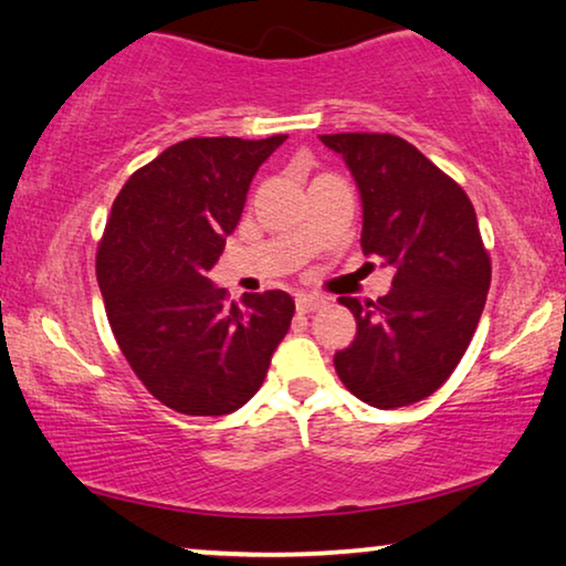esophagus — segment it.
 I'll return each instance as SVG.
<instances>
[{
    "mask_svg": "<svg viewBox=\"0 0 566 566\" xmlns=\"http://www.w3.org/2000/svg\"><path fill=\"white\" fill-rule=\"evenodd\" d=\"M321 307H326V300L318 297V295H297V311L300 313H315L321 311Z\"/></svg>",
    "mask_w": 566,
    "mask_h": 566,
    "instance_id": "34e87169",
    "label": "esophagus"
}]
</instances>
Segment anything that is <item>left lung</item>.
Listing matches in <instances>:
<instances>
[{
  "label": "left lung",
  "mask_w": 566,
  "mask_h": 566,
  "mask_svg": "<svg viewBox=\"0 0 566 566\" xmlns=\"http://www.w3.org/2000/svg\"><path fill=\"white\" fill-rule=\"evenodd\" d=\"M361 196V251L394 266L386 297H338L357 336L334 365L346 390L375 409L432 396L469 349L484 311L492 259L471 199L448 172L394 134H321Z\"/></svg>",
  "instance_id": "8db88e82"
}]
</instances>
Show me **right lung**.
<instances>
[{
	"label": "right lung",
	"instance_id": "right-lung-1",
	"mask_svg": "<svg viewBox=\"0 0 566 566\" xmlns=\"http://www.w3.org/2000/svg\"><path fill=\"white\" fill-rule=\"evenodd\" d=\"M287 139L193 137L120 188L97 243L95 274L126 361L157 401L188 417H222L266 378L295 300L212 287L209 271L243 214L259 165Z\"/></svg>",
	"mask_w": 566,
	"mask_h": 566
}]
</instances>
